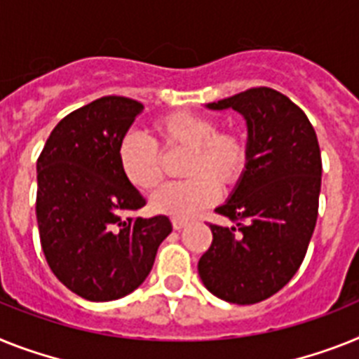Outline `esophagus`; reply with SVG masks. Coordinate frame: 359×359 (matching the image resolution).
<instances>
[{"label":"esophagus","instance_id":"obj_1","mask_svg":"<svg viewBox=\"0 0 359 359\" xmlns=\"http://www.w3.org/2000/svg\"><path fill=\"white\" fill-rule=\"evenodd\" d=\"M171 224H173L175 230H182V228L188 224V221H184V219H173V221H171Z\"/></svg>","mask_w":359,"mask_h":359}]
</instances>
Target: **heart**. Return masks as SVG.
Returning <instances> with one entry per match:
<instances>
[{
  "label": "heart",
  "mask_w": 359,
  "mask_h": 359,
  "mask_svg": "<svg viewBox=\"0 0 359 359\" xmlns=\"http://www.w3.org/2000/svg\"><path fill=\"white\" fill-rule=\"evenodd\" d=\"M153 133L155 140L138 131L123 135L116 156L123 179L140 191H151L164 177L156 144L164 149H188L182 173L189 179L171 182L151 197V206L165 215L182 219L203 212L219 198V186L233 188L248 168L246 135L237 128L219 129V122L208 114H164L153 122Z\"/></svg>",
  "instance_id": "heart-1"
}]
</instances>
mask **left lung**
Masks as SVG:
<instances>
[{
  "mask_svg": "<svg viewBox=\"0 0 359 359\" xmlns=\"http://www.w3.org/2000/svg\"><path fill=\"white\" fill-rule=\"evenodd\" d=\"M208 107L245 116L250 161L215 210L233 224H210L213 241L198 276L213 296L254 305L281 290L305 259L318 221L321 151L306 114L276 89L254 87Z\"/></svg>",
  "mask_w": 359,
  "mask_h": 359,
  "instance_id": "1",
  "label": "left lung"
}]
</instances>
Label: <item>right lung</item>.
<instances>
[{
  "mask_svg": "<svg viewBox=\"0 0 359 359\" xmlns=\"http://www.w3.org/2000/svg\"><path fill=\"white\" fill-rule=\"evenodd\" d=\"M142 109L126 96H102L60 120L38 156L41 250L54 276L83 299L131 294L171 233L165 215H131L146 198L118 165L120 140Z\"/></svg>",
  "mask_w": 359,
  "mask_h": 359,
  "instance_id": "1",
  "label": "right lung"
}]
</instances>
